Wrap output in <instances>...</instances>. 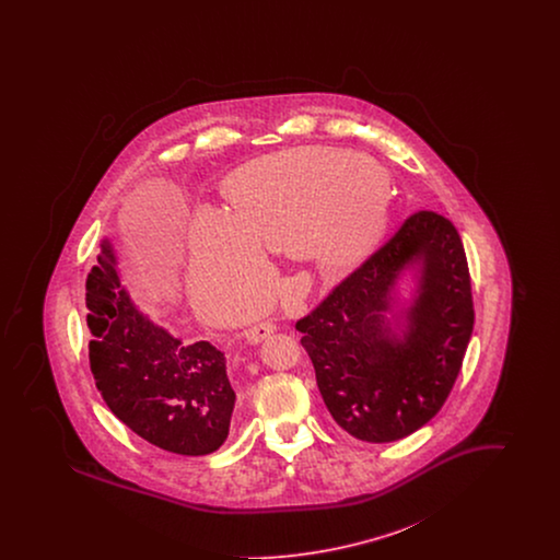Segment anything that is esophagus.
<instances>
[{
  "label": "esophagus",
  "mask_w": 560,
  "mask_h": 560,
  "mask_svg": "<svg viewBox=\"0 0 560 560\" xmlns=\"http://www.w3.org/2000/svg\"><path fill=\"white\" fill-rule=\"evenodd\" d=\"M275 329H277V325H275V323H270V320H262V323H256V325L247 327V329H245V338H247L249 342H260V340L268 338Z\"/></svg>",
  "instance_id": "34e87169"
}]
</instances>
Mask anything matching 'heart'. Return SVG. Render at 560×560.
<instances>
[{"label": "heart", "mask_w": 560, "mask_h": 560, "mask_svg": "<svg viewBox=\"0 0 560 560\" xmlns=\"http://www.w3.org/2000/svg\"><path fill=\"white\" fill-rule=\"evenodd\" d=\"M224 190L231 213L201 210L190 237V293L208 308L226 293L267 292L262 249L293 252L323 270H340L361 262L388 226L384 170L347 151L267 155L237 170Z\"/></svg>", "instance_id": "b5f03b06"}]
</instances>
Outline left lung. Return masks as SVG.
Wrapping results in <instances>:
<instances>
[{"mask_svg": "<svg viewBox=\"0 0 560 560\" xmlns=\"http://www.w3.org/2000/svg\"><path fill=\"white\" fill-rule=\"evenodd\" d=\"M421 279L402 335L392 331L399 272ZM475 327L466 252L452 220L413 212L342 279L295 329L336 424L368 443H390L430 422L452 393Z\"/></svg>", "mask_w": 560, "mask_h": 560, "instance_id": "left-lung-1", "label": "left lung"}]
</instances>
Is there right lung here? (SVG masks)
Segmentation results:
<instances>
[{"mask_svg": "<svg viewBox=\"0 0 560 560\" xmlns=\"http://www.w3.org/2000/svg\"><path fill=\"white\" fill-rule=\"evenodd\" d=\"M85 306L90 370L115 418L163 452H215L235 407L224 354L203 340L185 347L144 317L119 285L108 240L88 272Z\"/></svg>", "mask_w": 560, "mask_h": 560, "instance_id": "right-lung-1", "label": "right lung"}]
</instances>
